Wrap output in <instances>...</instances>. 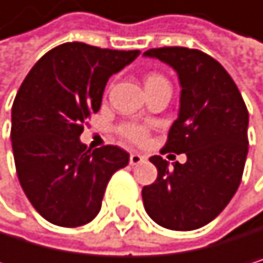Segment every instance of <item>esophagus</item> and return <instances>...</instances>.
I'll use <instances>...</instances> for the list:
<instances>
[{
    "mask_svg": "<svg viewBox=\"0 0 263 263\" xmlns=\"http://www.w3.org/2000/svg\"><path fill=\"white\" fill-rule=\"evenodd\" d=\"M146 158L143 156V155H140V153H133L129 156V162H130V165H137V164H140V162H143Z\"/></svg>",
    "mask_w": 263,
    "mask_h": 263,
    "instance_id": "34e87169",
    "label": "esophagus"
}]
</instances>
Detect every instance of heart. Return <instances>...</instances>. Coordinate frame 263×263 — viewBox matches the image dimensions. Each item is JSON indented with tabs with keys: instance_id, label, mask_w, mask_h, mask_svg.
Here are the masks:
<instances>
[{
	"instance_id": "heart-1",
	"label": "heart",
	"mask_w": 263,
	"mask_h": 263,
	"mask_svg": "<svg viewBox=\"0 0 263 263\" xmlns=\"http://www.w3.org/2000/svg\"><path fill=\"white\" fill-rule=\"evenodd\" d=\"M155 83H167V80L159 74H151V76L146 77V86L155 85ZM120 134L124 139H127L129 142L143 143L146 140V137H148V129H146V126H142V124L127 123V124H123L120 127Z\"/></svg>"
}]
</instances>
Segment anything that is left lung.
I'll use <instances>...</instances> for the list:
<instances>
[{
  "mask_svg": "<svg viewBox=\"0 0 263 263\" xmlns=\"http://www.w3.org/2000/svg\"><path fill=\"white\" fill-rule=\"evenodd\" d=\"M143 55L177 70L180 112L164 151L187 158L172 167L161 156L149 158L158 178L143 186V205L165 229L194 230L213 221L240 186L248 156V108L227 70L200 50L162 47Z\"/></svg>",
  "mask_w": 263,
  "mask_h": 263,
  "instance_id": "left-lung-1",
  "label": "left lung"
}]
</instances>
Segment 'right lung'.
Listing matches in <instances>:
<instances>
[{"label": "right lung", "mask_w": 263, "mask_h": 263, "mask_svg": "<svg viewBox=\"0 0 263 263\" xmlns=\"http://www.w3.org/2000/svg\"><path fill=\"white\" fill-rule=\"evenodd\" d=\"M139 50L66 42L29 70L12 105L11 140L18 181L48 222L79 227L101 210L108 180L129 162L120 146L95 151L80 142L85 121L101 108L110 76Z\"/></svg>", "instance_id": "right-lung-1"}]
</instances>
